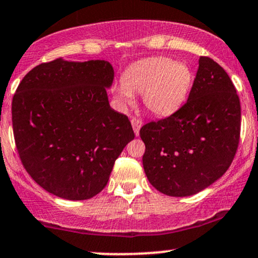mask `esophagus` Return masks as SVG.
I'll return each instance as SVG.
<instances>
[{"instance_id": "obj_1", "label": "esophagus", "mask_w": 258, "mask_h": 258, "mask_svg": "<svg viewBox=\"0 0 258 258\" xmlns=\"http://www.w3.org/2000/svg\"><path fill=\"white\" fill-rule=\"evenodd\" d=\"M131 123H132V127H133V131H135V135L138 136L139 135V130H141L142 127V120L138 119V117H132L131 119Z\"/></svg>"}]
</instances>
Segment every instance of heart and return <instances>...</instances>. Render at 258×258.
Masks as SVG:
<instances>
[{
  "mask_svg": "<svg viewBox=\"0 0 258 258\" xmlns=\"http://www.w3.org/2000/svg\"><path fill=\"white\" fill-rule=\"evenodd\" d=\"M193 84V74L185 63L167 57H150L132 65L114 88L120 104L131 103L142 94L143 104L156 116H168L183 105Z\"/></svg>",
  "mask_w": 258,
  "mask_h": 258,
  "instance_id": "1",
  "label": "heart"
}]
</instances>
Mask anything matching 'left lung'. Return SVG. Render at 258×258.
<instances>
[{
	"mask_svg": "<svg viewBox=\"0 0 258 258\" xmlns=\"http://www.w3.org/2000/svg\"><path fill=\"white\" fill-rule=\"evenodd\" d=\"M240 121V100L232 80L214 59L200 57L188 100L139 131L150 184L170 197H189L211 185L235 156Z\"/></svg>",
	"mask_w": 258,
	"mask_h": 258,
	"instance_id": "1",
	"label": "left lung"
}]
</instances>
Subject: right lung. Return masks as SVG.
Returning <instances> with one entry per match:
<instances>
[{"mask_svg":"<svg viewBox=\"0 0 258 258\" xmlns=\"http://www.w3.org/2000/svg\"><path fill=\"white\" fill-rule=\"evenodd\" d=\"M105 60L55 59L30 70L12 100L20 161L44 190L86 200L104 189L115 160L135 138L126 115L110 108Z\"/></svg>","mask_w":258,"mask_h":258,"instance_id":"right-lung-1","label":"right lung"}]
</instances>
